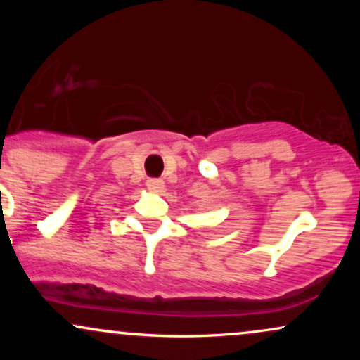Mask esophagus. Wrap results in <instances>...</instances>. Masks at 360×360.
Returning a JSON list of instances; mask_svg holds the SVG:
<instances>
[{"label":"esophagus","mask_w":360,"mask_h":360,"mask_svg":"<svg viewBox=\"0 0 360 360\" xmlns=\"http://www.w3.org/2000/svg\"><path fill=\"white\" fill-rule=\"evenodd\" d=\"M147 189L152 193H159L164 189V181L162 179H157V177H150L147 179Z\"/></svg>","instance_id":"34e87169"}]
</instances>
